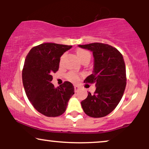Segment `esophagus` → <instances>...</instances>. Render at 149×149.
Here are the masks:
<instances>
[{"label": "esophagus", "mask_w": 149, "mask_h": 149, "mask_svg": "<svg viewBox=\"0 0 149 149\" xmlns=\"http://www.w3.org/2000/svg\"><path fill=\"white\" fill-rule=\"evenodd\" d=\"M79 89V86H77V85H74V91H78Z\"/></svg>", "instance_id": "1"}]
</instances>
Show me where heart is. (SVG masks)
<instances>
[{"instance_id": "b5f03b06", "label": "heart", "mask_w": 149, "mask_h": 149, "mask_svg": "<svg viewBox=\"0 0 149 149\" xmlns=\"http://www.w3.org/2000/svg\"><path fill=\"white\" fill-rule=\"evenodd\" d=\"M77 55L78 56L79 60L81 62H83L85 60H89L91 58V54L88 51L83 49H78L77 50ZM63 58V56L61 58V62ZM81 76V74L79 73L75 72H70L66 74V79L72 83H77L78 82L79 79Z\"/></svg>"}]
</instances>
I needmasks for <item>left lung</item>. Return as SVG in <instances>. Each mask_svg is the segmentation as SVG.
<instances>
[{
  "label": "left lung",
  "instance_id": "8db88e82",
  "mask_svg": "<svg viewBox=\"0 0 149 149\" xmlns=\"http://www.w3.org/2000/svg\"><path fill=\"white\" fill-rule=\"evenodd\" d=\"M93 52V73L84 83H95V92L88 93L81 102V107L91 117H103L117 107L123 97L126 86V70L123 57L114 47L101 42L79 45Z\"/></svg>",
  "mask_w": 149,
  "mask_h": 149
}]
</instances>
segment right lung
I'll use <instances>...</instances> for the list:
<instances>
[{"label":"right lung","instance_id":"add662e5","mask_svg":"<svg viewBox=\"0 0 149 149\" xmlns=\"http://www.w3.org/2000/svg\"><path fill=\"white\" fill-rule=\"evenodd\" d=\"M71 47L47 42L32 47L26 56L22 70L26 94L34 109L47 117L62 115L74 93V86L69 81L57 88L51 83L52 73L59 69L60 57Z\"/></svg>","mask_w":149,"mask_h":149}]
</instances>
